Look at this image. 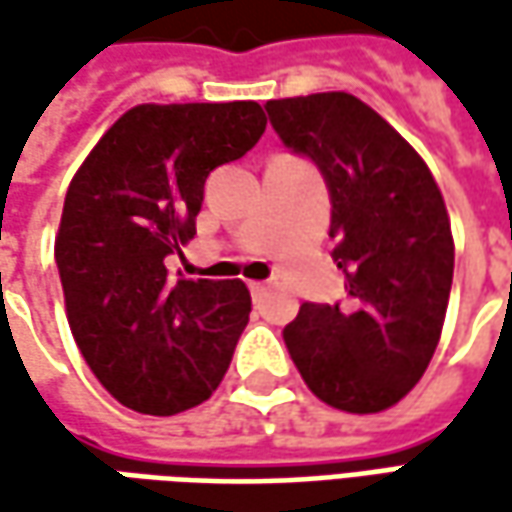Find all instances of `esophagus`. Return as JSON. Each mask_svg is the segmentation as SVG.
Returning a JSON list of instances; mask_svg holds the SVG:
<instances>
[{"mask_svg": "<svg viewBox=\"0 0 512 512\" xmlns=\"http://www.w3.org/2000/svg\"><path fill=\"white\" fill-rule=\"evenodd\" d=\"M250 293H253V299H262L267 293L265 282H250Z\"/></svg>", "mask_w": 512, "mask_h": 512, "instance_id": "34e87169", "label": "esophagus"}]
</instances>
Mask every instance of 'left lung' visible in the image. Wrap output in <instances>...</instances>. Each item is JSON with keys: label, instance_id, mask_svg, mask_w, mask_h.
Instances as JSON below:
<instances>
[{"label": "left lung", "instance_id": "1", "mask_svg": "<svg viewBox=\"0 0 512 512\" xmlns=\"http://www.w3.org/2000/svg\"><path fill=\"white\" fill-rule=\"evenodd\" d=\"M265 108L287 148L325 176L347 287L342 307H299L285 327L290 359L330 407L382 413L416 387L442 339L456 259L442 190L402 133L353 93Z\"/></svg>", "mask_w": 512, "mask_h": 512}]
</instances>
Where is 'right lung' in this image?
Instances as JSON below:
<instances>
[{
	"label": "right lung",
	"mask_w": 512,
	"mask_h": 512,
	"mask_svg": "<svg viewBox=\"0 0 512 512\" xmlns=\"http://www.w3.org/2000/svg\"><path fill=\"white\" fill-rule=\"evenodd\" d=\"M267 128L256 102L136 105L73 173L56 265L73 339L116 402L145 416L202 404L225 379L250 316L242 279H170L210 170Z\"/></svg>",
	"instance_id": "obj_1"
}]
</instances>
